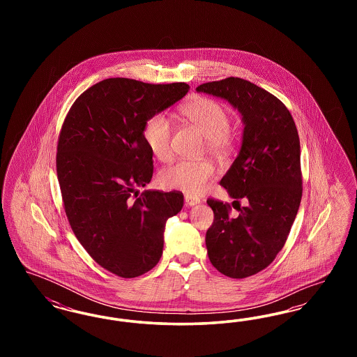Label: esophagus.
<instances>
[{"label": "esophagus", "mask_w": 357, "mask_h": 357, "mask_svg": "<svg viewBox=\"0 0 357 357\" xmlns=\"http://www.w3.org/2000/svg\"><path fill=\"white\" fill-rule=\"evenodd\" d=\"M185 202H186L187 206H194V204H199L201 199L197 198V197H192V195H186Z\"/></svg>", "instance_id": "34e87169"}]
</instances>
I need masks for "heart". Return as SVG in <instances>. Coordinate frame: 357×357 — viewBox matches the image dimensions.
Returning <instances> with one entry per match:
<instances>
[{
  "label": "heart",
  "mask_w": 357,
  "mask_h": 357,
  "mask_svg": "<svg viewBox=\"0 0 357 357\" xmlns=\"http://www.w3.org/2000/svg\"><path fill=\"white\" fill-rule=\"evenodd\" d=\"M182 115L206 136L207 151L226 158L233 151L237 136L230 128L231 118L227 108L213 99L198 98L182 108ZM143 140L150 153L162 162L172 156V123L163 112H156L144 121ZM214 176V166L207 160H179L165 167L158 175L160 187L198 195Z\"/></svg>",
  "instance_id": "1"
}]
</instances>
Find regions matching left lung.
<instances>
[{
  "mask_svg": "<svg viewBox=\"0 0 357 357\" xmlns=\"http://www.w3.org/2000/svg\"><path fill=\"white\" fill-rule=\"evenodd\" d=\"M197 91L227 100L245 124L239 153L221 179L236 199L238 215H230V204L208 198L214 222L206 233V248L218 272L246 278L272 264L297 215L303 197L298 132L285 104L248 80L227 77Z\"/></svg>",
  "mask_w": 357,
  "mask_h": 357,
  "instance_id": "left-lung-1",
  "label": "left lung"
}]
</instances>
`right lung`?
Here are the masks:
<instances>
[{"label":"right lung","instance_id":"1","mask_svg":"<svg viewBox=\"0 0 357 357\" xmlns=\"http://www.w3.org/2000/svg\"><path fill=\"white\" fill-rule=\"evenodd\" d=\"M188 88L105 79L75 100L61 126L56 169L69 225L86 253L121 278L159 262L166 222L182 210L181 191L137 195V187L150 183L153 172L144 121Z\"/></svg>","mask_w":357,"mask_h":357}]
</instances>
